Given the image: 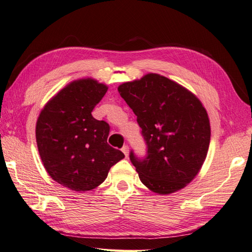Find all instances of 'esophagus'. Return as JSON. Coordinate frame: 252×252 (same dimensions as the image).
Returning a JSON list of instances; mask_svg holds the SVG:
<instances>
[{"instance_id": "obj_1", "label": "esophagus", "mask_w": 252, "mask_h": 252, "mask_svg": "<svg viewBox=\"0 0 252 252\" xmlns=\"http://www.w3.org/2000/svg\"><path fill=\"white\" fill-rule=\"evenodd\" d=\"M122 151H123V153H124L125 155V157L127 158L128 157V153H129V149H128V146H124L122 148Z\"/></svg>"}]
</instances>
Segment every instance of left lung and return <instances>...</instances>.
Listing matches in <instances>:
<instances>
[{
	"instance_id": "left-lung-1",
	"label": "left lung",
	"mask_w": 252,
	"mask_h": 252,
	"mask_svg": "<svg viewBox=\"0 0 252 252\" xmlns=\"http://www.w3.org/2000/svg\"><path fill=\"white\" fill-rule=\"evenodd\" d=\"M121 96L137 116L148 156L130 161L151 191L181 190L198 175L207 158L211 128L207 110L191 91L158 74L119 86Z\"/></svg>"
}]
</instances>
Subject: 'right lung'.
I'll return each mask as SVG.
<instances>
[{"mask_svg": "<svg viewBox=\"0 0 252 252\" xmlns=\"http://www.w3.org/2000/svg\"><path fill=\"white\" fill-rule=\"evenodd\" d=\"M106 91V85L89 77L71 81L51 97L37 120L35 139L45 171L71 190L94 189L125 158L107 143L109 124L91 114Z\"/></svg>", "mask_w": 252, "mask_h": 252, "instance_id": "obj_1", "label": "right lung"}]
</instances>
